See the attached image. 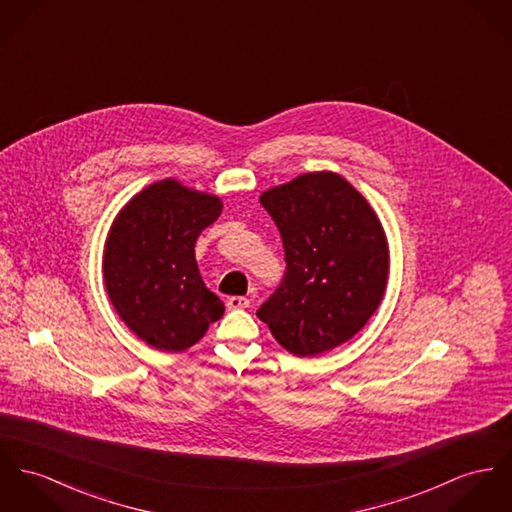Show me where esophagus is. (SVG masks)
<instances>
[{
    "label": "esophagus",
    "mask_w": 512,
    "mask_h": 512,
    "mask_svg": "<svg viewBox=\"0 0 512 512\" xmlns=\"http://www.w3.org/2000/svg\"><path fill=\"white\" fill-rule=\"evenodd\" d=\"M226 306H228V310H245V308H249V298L232 296V298H228Z\"/></svg>",
    "instance_id": "34e87169"
}]
</instances>
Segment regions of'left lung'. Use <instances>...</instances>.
<instances>
[{"label":"left lung","mask_w":512,"mask_h":512,"mask_svg":"<svg viewBox=\"0 0 512 512\" xmlns=\"http://www.w3.org/2000/svg\"><path fill=\"white\" fill-rule=\"evenodd\" d=\"M286 255V275L257 310L280 347L296 356L331 351L378 310L390 249L370 202L333 171H312L261 193Z\"/></svg>","instance_id":"8db88e82"}]
</instances>
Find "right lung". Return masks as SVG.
Masks as SVG:
<instances>
[{
	"label": "right lung",
	"instance_id": "add662e5",
	"mask_svg": "<svg viewBox=\"0 0 512 512\" xmlns=\"http://www.w3.org/2000/svg\"><path fill=\"white\" fill-rule=\"evenodd\" d=\"M222 200L177 179L148 185L113 220L103 280L126 327L158 351L181 353L224 315L198 273L195 243L218 220Z\"/></svg>",
	"mask_w": 512,
	"mask_h": 512
}]
</instances>
